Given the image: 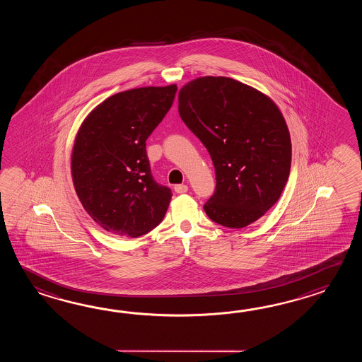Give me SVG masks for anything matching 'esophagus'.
<instances>
[{"mask_svg": "<svg viewBox=\"0 0 362 362\" xmlns=\"http://www.w3.org/2000/svg\"><path fill=\"white\" fill-rule=\"evenodd\" d=\"M189 190V187H187V185H176L175 186V192H177V194H182V192H186Z\"/></svg>", "mask_w": 362, "mask_h": 362, "instance_id": "esophagus-1", "label": "esophagus"}]
</instances>
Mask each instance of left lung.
Instances as JSON below:
<instances>
[{"mask_svg": "<svg viewBox=\"0 0 362 362\" xmlns=\"http://www.w3.org/2000/svg\"><path fill=\"white\" fill-rule=\"evenodd\" d=\"M178 112L215 165L208 217L240 229L273 207L291 168L285 117L268 95L223 76L198 77L178 93Z\"/></svg>", "mask_w": 362, "mask_h": 362, "instance_id": "8db88e82", "label": "left lung"}]
</instances>
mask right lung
Masks as SVG:
<instances>
[{
  "label": "right lung",
  "mask_w": 362,
  "mask_h": 362,
  "mask_svg": "<svg viewBox=\"0 0 362 362\" xmlns=\"http://www.w3.org/2000/svg\"><path fill=\"white\" fill-rule=\"evenodd\" d=\"M176 85L117 93L77 132L71 172L85 211L105 230L137 238L162 223L172 192L155 182L146 139L170 111Z\"/></svg>",
  "instance_id": "add662e5"
}]
</instances>
